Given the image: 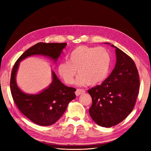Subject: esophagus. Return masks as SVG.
I'll return each mask as SVG.
<instances>
[{"instance_id":"1","label":"esophagus","mask_w":151,"mask_h":151,"mask_svg":"<svg viewBox=\"0 0 151 151\" xmlns=\"http://www.w3.org/2000/svg\"><path fill=\"white\" fill-rule=\"evenodd\" d=\"M85 93V90L83 89H76V91H75V94L76 96H79L80 95H81L82 93Z\"/></svg>"}]
</instances>
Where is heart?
Wrapping results in <instances>:
<instances>
[{
  "label": "heart",
  "mask_w": 151,
  "mask_h": 151,
  "mask_svg": "<svg viewBox=\"0 0 151 151\" xmlns=\"http://www.w3.org/2000/svg\"><path fill=\"white\" fill-rule=\"evenodd\" d=\"M110 63V54L104 48L81 45L70 52L69 61L60 63L58 69L67 84H73L78 70L76 84L95 86L106 78Z\"/></svg>",
  "instance_id": "obj_1"
}]
</instances>
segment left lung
I'll return each mask as SVG.
<instances>
[{
	"label": "left lung",
	"mask_w": 151,
	"mask_h": 151,
	"mask_svg": "<svg viewBox=\"0 0 151 151\" xmlns=\"http://www.w3.org/2000/svg\"><path fill=\"white\" fill-rule=\"evenodd\" d=\"M111 47L115 48L117 57L114 69L101 85L88 91L92 98L89 115L99 126L108 128L130 114L139 89L138 70L133 60L117 47Z\"/></svg>",
	"instance_id": "8db88e82"
}]
</instances>
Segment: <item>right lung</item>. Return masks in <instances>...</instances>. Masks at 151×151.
Masks as SVG:
<instances>
[{
    "instance_id": "right-lung-1",
    "label": "right lung",
    "mask_w": 151,
    "mask_h": 151,
    "mask_svg": "<svg viewBox=\"0 0 151 151\" xmlns=\"http://www.w3.org/2000/svg\"><path fill=\"white\" fill-rule=\"evenodd\" d=\"M66 45L65 43H38L25 51L13 67L10 78L13 99L22 114L40 126H49L62 116L69 102L76 97V89L62 84L52 71V82L49 88L39 94L24 93L17 87L15 81L19 62L28 56L36 54L49 56L56 62Z\"/></svg>"
}]
</instances>
